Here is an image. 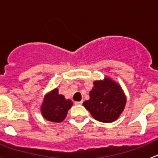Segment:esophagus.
Instances as JSON below:
<instances>
[{
	"label": "esophagus",
	"instance_id": "34e87169",
	"mask_svg": "<svg viewBox=\"0 0 158 158\" xmlns=\"http://www.w3.org/2000/svg\"><path fill=\"white\" fill-rule=\"evenodd\" d=\"M82 103H83L82 101H76L74 104L75 105H81V104H82Z\"/></svg>",
	"mask_w": 158,
	"mask_h": 158
}]
</instances>
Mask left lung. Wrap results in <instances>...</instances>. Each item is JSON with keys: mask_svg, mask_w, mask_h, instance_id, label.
<instances>
[{"mask_svg": "<svg viewBox=\"0 0 158 158\" xmlns=\"http://www.w3.org/2000/svg\"><path fill=\"white\" fill-rule=\"evenodd\" d=\"M90 92V99L83 103L84 107L93 118L102 123L115 121L123 111L126 96L120 86L109 78L95 81Z\"/></svg>", "mask_w": 158, "mask_h": 158, "instance_id": "1", "label": "left lung"}]
</instances>
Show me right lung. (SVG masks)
<instances>
[{"mask_svg": "<svg viewBox=\"0 0 158 158\" xmlns=\"http://www.w3.org/2000/svg\"><path fill=\"white\" fill-rule=\"evenodd\" d=\"M72 104L70 100H65L62 95L58 94V89H54L45 96L42 105V115L48 121L62 122Z\"/></svg>", "mask_w": 158, "mask_h": 158, "instance_id": "add662e5", "label": "right lung"}]
</instances>
